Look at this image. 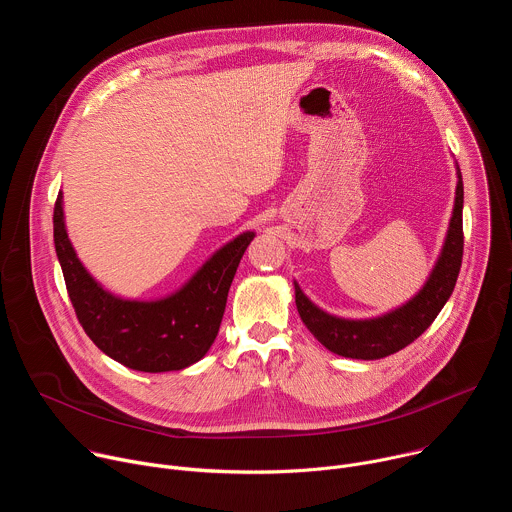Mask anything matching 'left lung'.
<instances>
[{
	"label": "left lung",
	"instance_id": "left-lung-1",
	"mask_svg": "<svg viewBox=\"0 0 512 512\" xmlns=\"http://www.w3.org/2000/svg\"><path fill=\"white\" fill-rule=\"evenodd\" d=\"M462 206H464V184L458 170V188H456V206L450 221L448 239L437 259L435 269L431 271L425 287L419 294L405 304L403 308L375 318V320H342L324 314L318 310L296 285V306L308 326V330L322 342L330 352L375 360L399 352L413 340H417L442 312L444 304L452 296L456 279L462 267L464 255V229H462Z\"/></svg>",
	"mask_w": 512,
	"mask_h": 512
}]
</instances>
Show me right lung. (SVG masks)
<instances>
[{"label":"right lung","mask_w":512,"mask_h":512,"mask_svg":"<svg viewBox=\"0 0 512 512\" xmlns=\"http://www.w3.org/2000/svg\"><path fill=\"white\" fill-rule=\"evenodd\" d=\"M54 247L68 298L87 336L133 371H180L200 360L221 326L229 287L253 233H243L178 291L160 302L119 300L97 285L72 249L62 221V194L54 202Z\"/></svg>","instance_id":"1"}]
</instances>
